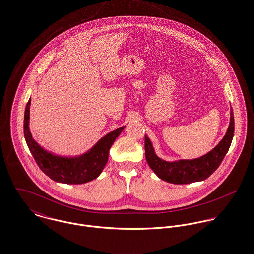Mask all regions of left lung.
I'll use <instances>...</instances> for the list:
<instances>
[{"label": "left lung", "instance_id": "1", "mask_svg": "<svg viewBox=\"0 0 254 254\" xmlns=\"http://www.w3.org/2000/svg\"><path fill=\"white\" fill-rule=\"evenodd\" d=\"M234 114L230 110V123L224 137L208 153L196 159L165 161L160 158L150 138L145 135V156L151 169L159 178L172 184H190L205 180L222 163L234 136Z\"/></svg>", "mask_w": 254, "mask_h": 254}]
</instances>
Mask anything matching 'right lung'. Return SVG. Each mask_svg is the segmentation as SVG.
<instances>
[{"label": "right lung", "mask_w": 254, "mask_h": 254, "mask_svg": "<svg viewBox=\"0 0 254 254\" xmlns=\"http://www.w3.org/2000/svg\"><path fill=\"white\" fill-rule=\"evenodd\" d=\"M30 105L31 99H29L24 113V137L42 171L54 181L63 184H83L97 178L108 162L109 150L114 141L126 126L107 133L83 154L62 156L45 149L33 138L29 128Z\"/></svg>", "instance_id": "add662e5"}]
</instances>
